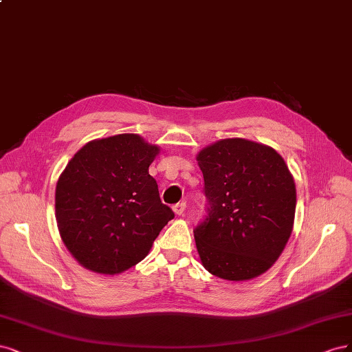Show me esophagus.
Wrapping results in <instances>:
<instances>
[{
  "label": "esophagus",
  "instance_id": "esophagus-1",
  "mask_svg": "<svg viewBox=\"0 0 352 352\" xmlns=\"http://www.w3.org/2000/svg\"><path fill=\"white\" fill-rule=\"evenodd\" d=\"M173 210L175 212V214H183L184 210H186V201H181V203H177V205L173 206Z\"/></svg>",
  "mask_w": 352,
  "mask_h": 352
}]
</instances>
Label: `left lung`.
I'll use <instances>...</instances> for the list:
<instances>
[{
	"label": "left lung",
	"instance_id": "8db88e82",
	"mask_svg": "<svg viewBox=\"0 0 352 352\" xmlns=\"http://www.w3.org/2000/svg\"><path fill=\"white\" fill-rule=\"evenodd\" d=\"M208 214L195 228L196 247L212 275L248 280L274 265L296 217V183L272 147L223 139L197 155Z\"/></svg>",
	"mask_w": 352,
	"mask_h": 352
}]
</instances>
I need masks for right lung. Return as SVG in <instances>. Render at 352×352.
I'll return each mask as SVG.
<instances>
[{"label": "right lung", "instance_id": "right-lung-1", "mask_svg": "<svg viewBox=\"0 0 352 352\" xmlns=\"http://www.w3.org/2000/svg\"><path fill=\"white\" fill-rule=\"evenodd\" d=\"M160 147L138 134L86 143L67 164L55 188L61 240L83 267L117 275L147 256L174 218L149 174Z\"/></svg>", "mask_w": 352, "mask_h": 352}]
</instances>
